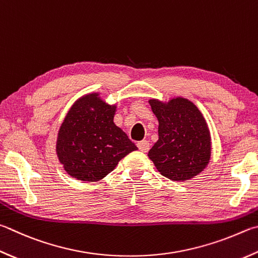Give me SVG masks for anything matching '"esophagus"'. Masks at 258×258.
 <instances>
[{
	"instance_id": "34e87169",
	"label": "esophagus",
	"mask_w": 258,
	"mask_h": 258,
	"mask_svg": "<svg viewBox=\"0 0 258 258\" xmlns=\"http://www.w3.org/2000/svg\"><path fill=\"white\" fill-rule=\"evenodd\" d=\"M138 148L140 149V151L148 152L150 149V143H149V141H147V140H142V141L138 142Z\"/></svg>"
}]
</instances>
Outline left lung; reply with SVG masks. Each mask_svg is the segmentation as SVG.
I'll use <instances>...</instances> for the list:
<instances>
[{"label": "left lung", "instance_id": "8db88e82", "mask_svg": "<svg viewBox=\"0 0 258 258\" xmlns=\"http://www.w3.org/2000/svg\"><path fill=\"white\" fill-rule=\"evenodd\" d=\"M159 121L158 141L148 157L162 176L174 181L189 180L209 165L212 142L207 120L193 101L184 97L149 99Z\"/></svg>", "mask_w": 258, "mask_h": 258}]
</instances>
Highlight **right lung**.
<instances>
[{"mask_svg":"<svg viewBox=\"0 0 258 258\" xmlns=\"http://www.w3.org/2000/svg\"><path fill=\"white\" fill-rule=\"evenodd\" d=\"M100 92H89L73 102L60 124L56 154L64 170L82 181H99L128 153L138 150L114 123L116 104Z\"/></svg>","mask_w":258,"mask_h":258,"instance_id":"right-lung-1","label":"right lung"}]
</instances>
